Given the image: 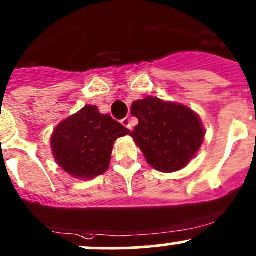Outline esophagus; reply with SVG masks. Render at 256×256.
<instances>
[{"mask_svg": "<svg viewBox=\"0 0 256 256\" xmlns=\"http://www.w3.org/2000/svg\"><path fill=\"white\" fill-rule=\"evenodd\" d=\"M122 124L126 128L132 129V123H130V120H129L128 117H127V118H124V120H122Z\"/></svg>", "mask_w": 256, "mask_h": 256, "instance_id": "1", "label": "esophagus"}]
</instances>
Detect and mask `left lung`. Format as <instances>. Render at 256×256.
Here are the masks:
<instances>
[{"instance_id": "obj_1", "label": "left lung", "mask_w": 256, "mask_h": 256, "mask_svg": "<svg viewBox=\"0 0 256 256\" xmlns=\"http://www.w3.org/2000/svg\"><path fill=\"white\" fill-rule=\"evenodd\" d=\"M132 114L139 120L132 138L149 166L159 172L183 169L203 143L200 118L186 106L146 97L132 104Z\"/></svg>"}]
</instances>
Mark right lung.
Masks as SVG:
<instances>
[{"label":"right lung","mask_w":256,"mask_h":256,"mask_svg":"<svg viewBox=\"0 0 256 256\" xmlns=\"http://www.w3.org/2000/svg\"><path fill=\"white\" fill-rule=\"evenodd\" d=\"M129 133L110 114H100L96 106H86L56 127L50 146L63 170L74 178L92 179L106 173L113 144Z\"/></svg>","instance_id":"obj_1"}]
</instances>
